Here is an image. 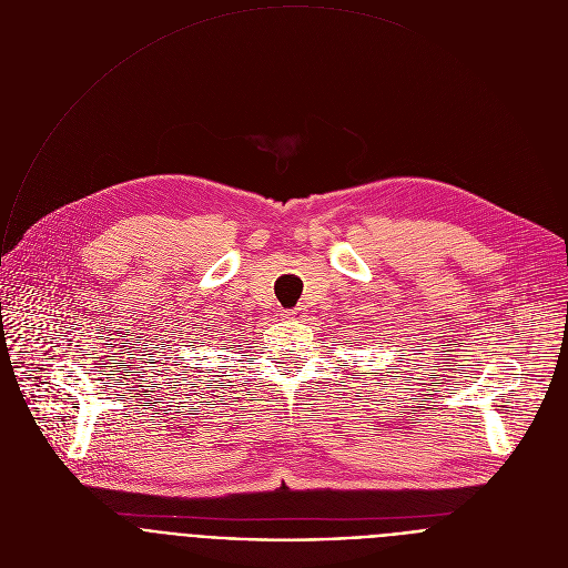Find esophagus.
Masks as SVG:
<instances>
[{"mask_svg": "<svg viewBox=\"0 0 568 568\" xmlns=\"http://www.w3.org/2000/svg\"><path fill=\"white\" fill-rule=\"evenodd\" d=\"M303 314V307H294L292 312H287V318H296V316H301Z\"/></svg>", "mask_w": 568, "mask_h": 568, "instance_id": "1", "label": "esophagus"}]
</instances>
